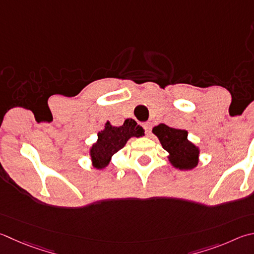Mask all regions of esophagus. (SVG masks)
<instances>
[{"instance_id": "1", "label": "esophagus", "mask_w": 254, "mask_h": 254, "mask_svg": "<svg viewBox=\"0 0 254 254\" xmlns=\"http://www.w3.org/2000/svg\"><path fill=\"white\" fill-rule=\"evenodd\" d=\"M143 127H144V131H145L146 134H150L151 128H152V124L150 122H145L144 124H143Z\"/></svg>"}]
</instances>
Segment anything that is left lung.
I'll return each instance as SVG.
<instances>
[{
  "mask_svg": "<svg viewBox=\"0 0 254 254\" xmlns=\"http://www.w3.org/2000/svg\"><path fill=\"white\" fill-rule=\"evenodd\" d=\"M153 133L159 137L163 149L170 153L169 159L175 168L191 170L196 167L199 161V149L188 140L186 130L159 124L153 127Z\"/></svg>",
  "mask_w": 254,
  "mask_h": 254,
  "instance_id": "left-lung-1",
  "label": "left lung"
}]
</instances>
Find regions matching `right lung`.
<instances>
[{
	"label": "right lung",
	"mask_w": 254,
	"mask_h": 254,
	"mask_svg": "<svg viewBox=\"0 0 254 254\" xmlns=\"http://www.w3.org/2000/svg\"><path fill=\"white\" fill-rule=\"evenodd\" d=\"M144 130L134 120H126L121 127H112L109 122L105 124L103 131L99 132L98 142L91 147V159L93 167L103 169L109 164L112 155L126 145L132 136L140 137Z\"/></svg>",
	"instance_id": "right-lung-1"
}]
</instances>
